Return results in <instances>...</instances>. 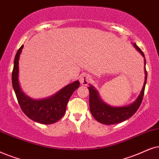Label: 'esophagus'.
Instances as JSON below:
<instances>
[{
    "instance_id": "esophagus-1",
    "label": "esophagus",
    "mask_w": 159,
    "mask_h": 159,
    "mask_svg": "<svg viewBox=\"0 0 159 159\" xmlns=\"http://www.w3.org/2000/svg\"><path fill=\"white\" fill-rule=\"evenodd\" d=\"M90 81V76L86 73H83L80 77V82L82 85L86 86Z\"/></svg>"
}]
</instances>
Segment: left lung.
I'll return each instance as SVG.
<instances>
[{
    "instance_id": "1",
    "label": "left lung",
    "mask_w": 159,
    "mask_h": 159,
    "mask_svg": "<svg viewBox=\"0 0 159 159\" xmlns=\"http://www.w3.org/2000/svg\"><path fill=\"white\" fill-rule=\"evenodd\" d=\"M134 47L142 54L144 57V85L142 86L141 92L139 94L138 98H136L134 103L129 104V105L124 106H111L108 104L106 103L100 97L98 90L94 87L93 86L89 85L88 89L89 91V108L92 115L98 122L103 123L104 125H113L116 123H120L125 121V120L129 119L131 117L138 108L141 105L142 99H143L144 88H145L147 77L148 73L146 71V60L144 58V55L142 50L136 45V43H133Z\"/></svg>"
}]
</instances>
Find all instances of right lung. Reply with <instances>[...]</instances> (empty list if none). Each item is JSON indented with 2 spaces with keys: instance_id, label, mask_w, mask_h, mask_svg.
<instances>
[{
  "instance_id": "add662e5",
  "label": "right lung",
  "mask_w": 159,
  "mask_h": 159,
  "mask_svg": "<svg viewBox=\"0 0 159 159\" xmlns=\"http://www.w3.org/2000/svg\"><path fill=\"white\" fill-rule=\"evenodd\" d=\"M23 45L16 53L11 75L12 86L18 103L28 117L41 124L49 125L59 120L66 112V107L71 95L80 86L78 81L68 84L53 95L43 99H33L22 91L19 84V59Z\"/></svg>"
}]
</instances>
